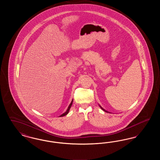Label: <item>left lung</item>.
<instances>
[{"instance_id": "1", "label": "left lung", "mask_w": 160, "mask_h": 160, "mask_svg": "<svg viewBox=\"0 0 160 160\" xmlns=\"http://www.w3.org/2000/svg\"><path fill=\"white\" fill-rule=\"evenodd\" d=\"M99 107H100V108H101V109H102V110H104V112H107V113H108V112H107V111H106V110H104V108H102V107L100 106H99Z\"/></svg>"}]
</instances>
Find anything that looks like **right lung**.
<instances>
[{
  "label": "right lung",
  "mask_w": 160,
  "mask_h": 160,
  "mask_svg": "<svg viewBox=\"0 0 160 160\" xmlns=\"http://www.w3.org/2000/svg\"><path fill=\"white\" fill-rule=\"evenodd\" d=\"M72 102H73V99L72 100V101H71V102L70 103V104H69V106L68 107V109L67 110V111L64 113H63L62 114H61V116H59V117H62V116H66L67 114H68L69 113V109H70V108H71V107L72 106Z\"/></svg>",
  "instance_id": "obj_1"
}]
</instances>
